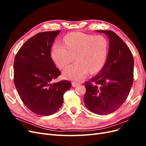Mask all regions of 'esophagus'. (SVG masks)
Returning a JSON list of instances; mask_svg holds the SVG:
<instances>
[{"label": "esophagus", "mask_w": 146, "mask_h": 146, "mask_svg": "<svg viewBox=\"0 0 146 146\" xmlns=\"http://www.w3.org/2000/svg\"><path fill=\"white\" fill-rule=\"evenodd\" d=\"M79 85V83H76V82H72V86H73V87H77V86H78Z\"/></svg>", "instance_id": "34e87169"}]
</instances>
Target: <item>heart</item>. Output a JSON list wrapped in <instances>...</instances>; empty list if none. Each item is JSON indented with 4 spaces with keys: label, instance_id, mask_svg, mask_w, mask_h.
Segmentation results:
<instances>
[{
    "label": "heart",
    "instance_id": "obj_1",
    "mask_svg": "<svg viewBox=\"0 0 146 146\" xmlns=\"http://www.w3.org/2000/svg\"><path fill=\"white\" fill-rule=\"evenodd\" d=\"M64 42L65 46L55 44L51 55L61 69L71 63L76 56L77 62L63 70V76L66 79L80 82L90 72L95 74L104 68L109 50L108 40L104 36L74 32L66 35Z\"/></svg>",
    "mask_w": 146,
    "mask_h": 146
}]
</instances>
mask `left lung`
<instances>
[{
    "instance_id": "1",
    "label": "left lung",
    "mask_w": 146,
    "mask_h": 146,
    "mask_svg": "<svg viewBox=\"0 0 146 146\" xmlns=\"http://www.w3.org/2000/svg\"><path fill=\"white\" fill-rule=\"evenodd\" d=\"M109 38L107 61L100 72L85 83L84 103L99 115L112 113L124 103L133 83L134 60L122 39L111 30H97Z\"/></svg>"
}]
</instances>
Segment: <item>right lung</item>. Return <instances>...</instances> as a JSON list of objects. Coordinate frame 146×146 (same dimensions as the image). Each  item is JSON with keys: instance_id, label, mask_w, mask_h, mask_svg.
<instances>
[{"instance_id": "1", "label": "right lung", "mask_w": 146, "mask_h": 146, "mask_svg": "<svg viewBox=\"0 0 146 146\" xmlns=\"http://www.w3.org/2000/svg\"><path fill=\"white\" fill-rule=\"evenodd\" d=\"M60 32L35 35L24 44L15 58L14 82L17 92L26 107L41 116H49L58 111L65 92L71 88L68 80L51 83L61 74L50 55Z\"/></svg>"}]
</instances>
